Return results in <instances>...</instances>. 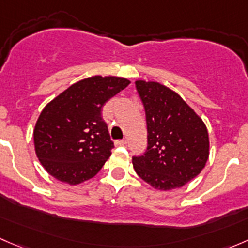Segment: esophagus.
Masks as SVG:
<instances>
[{
    "mask_svg": "<svg viewBox=\"0 0 248 248\" xmlns=\"http://www.w3.org/2000/svg\"><path fill=\"white\" fill-rule=\"evenodd\" d=\"M127 140L121 139V140H115V146H122V145H126Z\"/></svg>",
    "mask_w": 248,
    "mask_h": 248,
    "instance_id": "obj_1",
    "label": "esophagus"
}]
</instances>
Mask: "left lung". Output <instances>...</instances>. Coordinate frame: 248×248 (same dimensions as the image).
<instances>
[{"instance_id":"8db88e82","label":"left lung","mask_w":248,"mask_h":248,"mask_svg":"<svg viewBox=\"0 0 248 248\" xmlns=\"http://www.w3.org/2000/svg\"><path fill=\"white\" fill-rule=\"evenodd\" d=\"M146 115L147 147L132 158L136 172L154 188H180L197 176L209 158V134L202 120L169 87L136 81Z\"/></svg>"}]
</instances>
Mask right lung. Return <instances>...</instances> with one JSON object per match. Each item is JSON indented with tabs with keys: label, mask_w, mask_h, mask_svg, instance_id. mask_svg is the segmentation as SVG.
<instances>
[{
	"label": "right lung",
	"mask_w": 248,
	"mask_h": 248,
	"mask_svg": "<svg viewBox=\"0 0 248 248\" xmlns=\"http://www.w3.org/2000/svg\"><path fill=\"white\" fill-rule=\"evenodd\" d=\"M131 81L94 76L80 80L42 110L33 131L36 155L51 176L69 185L91 179L111 155L102 108Z\"/></svg>",
	"instance_id": "add662e5"
}]
</instances>
